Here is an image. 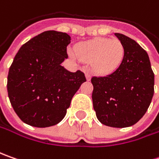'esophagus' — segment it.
Segmentation results:
<instances>
[{
	"label": "esophagus",
	"mask_w": 159,
	"mask_h": 159,
	"mask_svg": "<svg viewBox=\"0 0 159 159\" xmlns=\"http://www.w3.org/2000/svg\"><path fill=\"white\" fill-rule=\"evenodd\" d=\"M86 78H87V80H90V79H91V75H90V73H89V72H86Z\"/></svg>",
	"instance_id": "1"
}]
</instances>
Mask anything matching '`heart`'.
Segmentation results:
<instances>
[{"instance_id": "heart-1", "label": "heart", "mask_w": 159, "mask_h": 159, "mask_svg": "<svg viewBox=\"0 0 159 159\" xmlns=\"http://www.w3.org/2000/svg\"><path fill=\"white\" fill-rule=\"evenodd\" d=\"M70 54L75 59L91 62L96 73L107 75L114 72L122 64L125 48L117 39L95 38L81 42Z\"/></svg>"}]
</instances>
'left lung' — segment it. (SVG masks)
Returning <instances> with one entry per match:
<instances>
[{
  "instance_id": "left-lung-1",
  "label": "left lung",
  "mask_w": 159,
  "mask_h": 159,
  "mask_svg": "<svg viewBox=\"0 0 159 159\" xmlns=\"http://www.w3.org/2000/svg\"><path fill=\"white\" fill-rule=\"evenodd\" d=\"M125 48L122 64L104 77H93V106L98 120L127 127L143 117L154 95V73L147 52L135 40L115 34Z\"/></svg>"
}]
</instances>
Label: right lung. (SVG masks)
I'll return each mask as SVG.
<instances>
[{
  "label": "right lung",
  "instance_id": "1",
  "mask_svg": "<svg viewBox=\"0 0 159 159\" xmlns=\"http://www.w3.org/2000/svg\"><path fill=\"white\" fill-rule=\"evenodd\" d=\"M70 37L46 31L28 40L16 53L8 75V95L16 115L35 127H48L64 119L86 77L61 64L68 57Z\"/></svg>",
  "mask_w": 159,
  "mask_h": 159
}]
</instances>
